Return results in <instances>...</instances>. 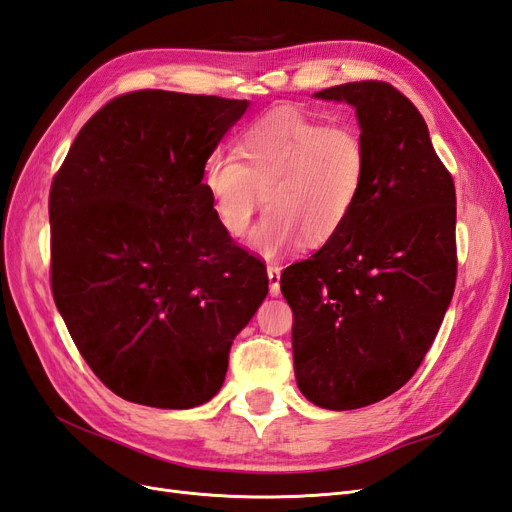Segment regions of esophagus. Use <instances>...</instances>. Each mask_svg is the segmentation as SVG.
<instances>
[{
	"mask_svg": "<svg viewBox=\"0 0 512 512\" xmlns=\"http://www.w3.org/2000/svg\"><path fill=\"white\" fill-rule=\"evenodd\" d=\"M267 275H269V292H271V297H277V294H280L282 267L277 265V262H269V265H267Z\"/></svg>",
	"mask_w": 512,
	"mask_h": 512,
	"instance_id": "esophagus-1",
	"label": "esophagus"
}]
</instances>
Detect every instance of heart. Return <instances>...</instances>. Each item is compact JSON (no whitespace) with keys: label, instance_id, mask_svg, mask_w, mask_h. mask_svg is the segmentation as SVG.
I'll return each mask as SVG.
<instances>
[{"label":"heart","instance_id":"obj_1","mask_svg":"<svg viewBox=\"0 0 512 512\" xmlns=\"http://www.w3.org/2000/svg\"><path fill=\"white\" fill-rule=\"evenodd\" d=\"M369 170L365 138L348 123H324L282 106L245 126L235 153L215 151L203 173L220 226L243 237L262 205L252 247L280 256L303 239L322 245L346 226L363 196Z\"/></svg>","mask_w":512,"mask_h":512}]
</instances>
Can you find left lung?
<instances>
[{"instance_id":"8db88e82","label":"left lung","mask_w":512,"mask_h":512,"mask_svg":"<svg viewBox=\"0 0 512 512\" xmlns=\"http://www.w3.org/2000/svg\"><path fill=\"white\" fill-rule=\"evenodd\" d=\"M316 98L356 108L367 181L346 226L280 282L301 393L354 410L401 389L440 331L457 282L455 183L423 115L391 83H344Z\"/></svg>"}]
</instances>
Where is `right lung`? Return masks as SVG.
Returning <instances> with one entry per match:
<instances>
[{
  "instance_id": "right-lung-1",
  "label": "right lung",
  "mask_w": 512,
  "mask_h": 512,
  "mask_svg": "<svg viewBox=\"0 0 512 512\" xmlns=\"http://www.w3.org/2000/svg\"><path fill=\"white\" fill-rule=\"evenodd\" d=\"M247 100L141 89L106 102L51 183V290L115 395L183 410L222 389L232 339L269 292L220 226L203 173Z\"/></svg>"
}]
</instances>
